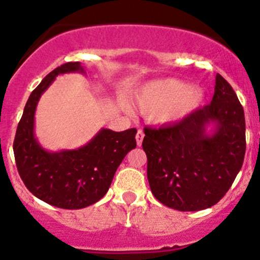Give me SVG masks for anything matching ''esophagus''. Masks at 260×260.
Masks as SVG:
<instances>
[{
  "label": "esophagus",
  "mask_w": 260,
  "mask_h": 260,
  "mask_svg": "<svg viewBox=\"0 0 260 260\" xmlns=\"http://www.w3.org/2000/svg\"><path fill=\"white\" fill-rule=\"evenodd\" d=\"M143 137H145V133H143V131L138 129L137 135H136V141H137V146H141V145H142Z\"/></svg>",
  "instance_id": "esophagus-1"
}]
</instances>
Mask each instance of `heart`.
Returning a JSON list of instances; mask_svg holds the SVG:
<instances>
[{"label": "heart", "instance_id": "obj_1", "mask_svg": "<svg viewBox=\"0 0 260 260\" xmlns=\"http://www.w3.org/2000/svg\"><path fill=\"white\" fill-rule=\"evenodd\" d=\"M205 98L200 86L164 78L143 84L133 96L132 106L138 113L151 117L158 124L182 120L199 108Z\"/></svg>", "mask_w": 260, "mask_h": 260}]
</instances>
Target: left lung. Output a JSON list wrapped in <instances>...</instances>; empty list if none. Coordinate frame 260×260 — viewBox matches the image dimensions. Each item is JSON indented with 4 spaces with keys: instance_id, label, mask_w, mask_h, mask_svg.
Returning <instances> with one entry per match:
<instances>
[{
    "instance_id": "8db88e82",
    "label": "left lung",
    "mask_w": 260,
    "mask_h": 260,
    "mask_svg": "<svg viewBox=\"0 0 260 260\" xmlns=\"http://www.w3.org/2000/svg\"><path fill=\"white\" fill-rule=\"evenodd\" d=\"M147 177L154 198L179 211L214 206L230 188L245 154V118L220 74L209 106L174 125L145 128Z\"/></svg>"
}]
</instances>
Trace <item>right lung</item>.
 <instances>
[{
  "label": "right lung",
  "instance_id": "obj_1",
  "mask_svg": "<svg viewBox=\"0 0 260 260\" xmlns=\"http://www.w3.org/2000/svg\"><path fill=\"white\" fill-rule=\"evenodd\" d=\"M70 73L85 74V69L79 61L67 62L49 73L30 94L17 125L14 153L18 174L32 195L56 208L77 210L106 195L120 162L136 148L137 129L102 128L79 148H44L35 136L36 107L55 78Z\"/></svg>",
  "mask_w": 260,
  "mask_h": 260
}]
</instances>
